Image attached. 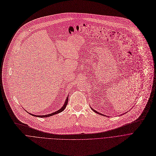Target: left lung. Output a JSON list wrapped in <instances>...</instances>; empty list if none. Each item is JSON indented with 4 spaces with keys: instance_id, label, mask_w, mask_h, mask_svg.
<instances>
[{
    "instance_id": "8db88e82",
    "label": "left lung",
    "mask_w": 156,
    "mask_h": 156,
    "mask_svg": "<svg viewBox=\"0 0 156 156\" xmlns=\"http://www.w3.org/2000/svg\"><path fill=\"white\" fill-rule=\"evenodd\" d=\"M92 109H93V108H92ZM93 110H94L96 113H97V114H100V115H104H104H103V114H101V113H99V112H98L96 110H93Z\"/></svg>"
}]
</instances>
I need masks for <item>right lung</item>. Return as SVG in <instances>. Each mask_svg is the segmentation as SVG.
Masks as SVG:
<instances>
[{"mask_svg": "<svg viewBox=\"0 0 156 156\" xmlns=\"http://www.w3.org/2000/svg\"><path fill=\"white\" fill-rule=\"evenodd\" d=\"M69 97V96H68ZM68 101H69V98H66V101H65V104H64V105H63V107L60 109V110H57V111H56V112H54V113H52V114H47V115H32L31 114H30L31 115H34V116H36V117H50V116H52V115H55V114H58V113H60V112H62V111L65 108V107H66V105H67V104H68Z\"/></svg>", "mask_w": 156, "mask_h": 156, "instance_id": "1", "label": "right lung"}]
</instances>
